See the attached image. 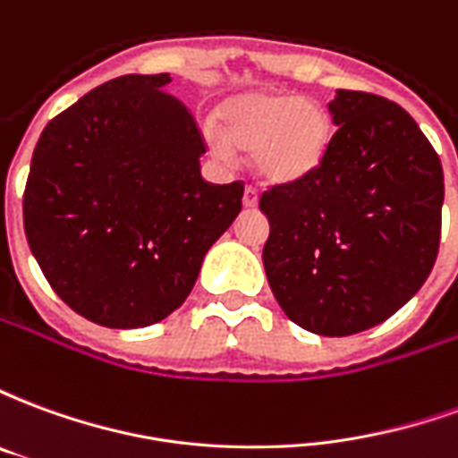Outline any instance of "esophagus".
Instances as JSON below:
<instances>
[{
  "instance_id": "1",
  "label": "esophagus",
  "mask_w": 458,
  "mask_h": 458,
  "mask_svg": "<svg viewBox=\"0 0 458 458\" xmlns=\"http://www.w3.org/2000/svg\"><path fill=\"white\" fill-rule=\"evenodd\" d=\"M258 200H259L258 189L248 186V189H245V193H242V206H245V208H255V206H258Z\"/></svg>"
}]
</instances>
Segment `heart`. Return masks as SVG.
I'll list each match as a JSON object with an SVG mask.
<instances>
[{
    "label": "heart",
    "mask_w": 458,
    "mask_h": 458,
    "mask_svg": "<svg viewBox=\"0 0 458 458\" xmlns=\"http://www.w3.org/2000/svg\"><path fill=\"white\" fill-rule=\"evenodd\" d=\"M334 131V117L318 100L282 90H248L218 105L208 141L220 159H230L233 151H252L259 179L287 186L317 174Z\"/></svg>",
    "instance_id": "b5f03b06"
}]
</instances>
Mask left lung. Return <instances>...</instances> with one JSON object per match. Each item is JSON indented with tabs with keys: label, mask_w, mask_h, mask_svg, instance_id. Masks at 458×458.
I'll return each instance as SVG.
<instances>
[{
	"label": "left lung",
	"mask_w": 458,
	"mask_h": 458,
	"mask_svg": "<svg viewBox=\"0 0 458 458\" xmlns=\"http://www.w3.org/2000/svg\"><path fill=\"white\" fill-rule=\"evenodd\" d=\"M338 130L314 176L262 193L272 294L297 327L351 336L383 324L429 277L439 250L442 161L380 95L336 90Z\"/></svg>",
	"instance_id": "obj_1"
}]
</instances>
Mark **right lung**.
<instances>
[{"instance_id":"obj_1","label":"right lung","mask_w":458,"mask_h":458,"mask_svg":"<svg viewBox=\"0 0 458 458\" xmlns=\"http://www.w3.org/2000/svg\"><path fill=\"white\" fill-rule=\"evenodd\" d=\"M169 73L120 75L46 124L24 191L38 267L75 314L107 328L159 324L186 301L242 183L200 176L193 114Z\"/></svg>"}]
</instances>
